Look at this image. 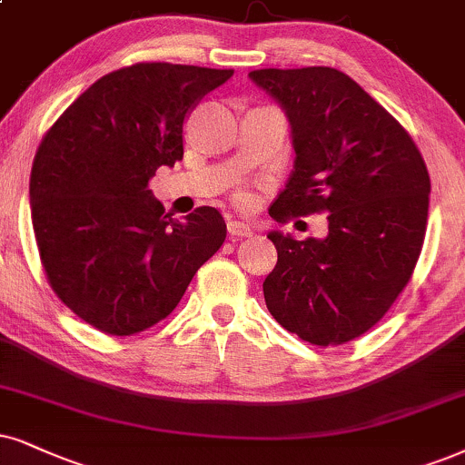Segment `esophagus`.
Here are the masks:
<instances>
[{
	"instance_id": "34e87169",
	"label": "esophagus",
	"mask_w": 465,
	"mask_h": 465,
	"mask_svg": "<svg viewBox=\"0 0 465 465\" xmlns=\"http://www.w3.org/2000/svg\"><path fill=\"white\" fill-rule=\"evenodd\" d=\"M227 232L232 238H249L252 236V227L249 223H242V221H229L227 223Z\"/></svg>"
}]
</instances>
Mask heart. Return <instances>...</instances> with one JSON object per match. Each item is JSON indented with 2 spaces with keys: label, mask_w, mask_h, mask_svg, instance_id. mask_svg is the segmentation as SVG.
<instances>
[{
  "label": "heart",
  "mask_w": 465,
  "mask_h": 465,
  "mask_svg": "<svg viewBox=\"0 0 465 465\" xmlns=\"http://www.w3.org/2000/svg\"><path fill=\"white\" fill-rule=\"evenodd\" d=\"M238 203L240 205H249V195H240L238 197Z\"/></svg>",
  "instance_id": "obj_1"
}]
</instances>
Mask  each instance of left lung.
<instances>
[{
  "instance_id": "1",
  "label": "left lung",
  "mask_w": 465,
  "mask_h": 465,
  "mask_svg": "<svg viewBox=\"0 0 465 465\" xmlns=\"http://www.w3.org/2000/svg\"><path fill=\"white\" fill-rule=\"evenodd\" d=\"M249 76L285 109L296 150L270 216L328 219L324 240L270 233L279 260L263 281L266 307L302 341L348 343L378 324L412 279L427 232V164L410 133L337 68Z\"/></svg>"
}]
</instances>
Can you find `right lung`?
I'll return each mask as SVG.
<instances>
[{
	"mask_svg": "<svg viewBox=\"0 0 465 465\" xmlns=\"http://www.w3.org/2000/svg\"><path fill=\"white\" fill-rule=\"evenodd\" d=\"M233 70L139 62L101 76L40 141L29 203L46 281L76 317L114 337L158 324L221 244L202 205L175 221L148 191L184 156L182 126Z\"/></svg>",
	"mask_w": 465,
	"mask_h": 465,
	"instance_id": "right-lung-1",
	"label": "right lung"
}]
</instances>
